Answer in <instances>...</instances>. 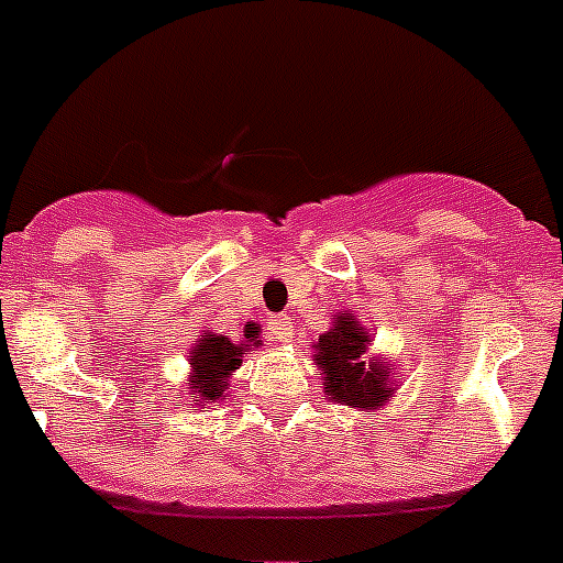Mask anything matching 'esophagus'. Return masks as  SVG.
<instances>
[{
  "label": "esophagus",
  "mask_w": 563,
  "mask_h": 563,
  "mask_svg": "<svg viewBox=\"0 0 563 563\" xmlns=\"http://www.w3.org/2000/svg\"><path fill=\"white\" fill-rule=\"evenodd\" d=\"M267 329H271L273 338H278L282 343H290L292 338V321L287 316H276L271 318V323H267Z\"/></svg>",
  "instance_id": "34e87169"
}]
</instances>
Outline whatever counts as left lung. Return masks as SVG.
Instances as JSON below:
<instances>
[{
	"label": "left lung",
	"mask_w": 563,
	"mask_h": 563,
	"mask_svg": "<svg viewBox=\"0 0 563 563\" xmlns=\"http://www.w3.org/2000/svg\"><path fill=\"white\" fill-rule=\"evenodd\" d=\"M368 329L360 323L352 309L334 312L332 327L312 343V365L321 371L323 394L329 401L376 412L396 394L394 365L385 354L374 357Z\"/></svg>",
	"instance_id": "obj_1"
}]
</instances>
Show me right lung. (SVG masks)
I'll use <instances>...</instances> for the list:
<instances>
[{
	"label": "right lung",
	"mask_w": 563,
	"mask_h": 563,
	"mask_svg": "<svg viewBox=\"0 0 563 563\" xmlns=\"http://www.w3.org/2000/svg\"><path fill=\"white\" fill-rule=\"evenodd\" d=\"M262 327L254 321H247L242 329V338L234 340L229 334L203 332L195 338L192 349H189V374H187V401L195 407H206L211 401H220L231 385V374L242 365V357L247 352H256L262 345L260 340ZM184 399V396H180Z\"/></svg>",
	"instance_id": "1"
}]
</instances>
